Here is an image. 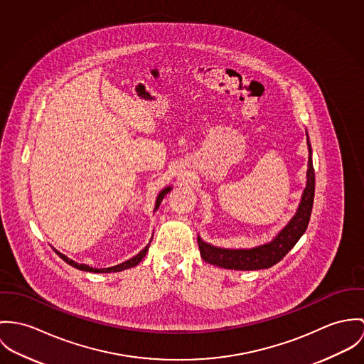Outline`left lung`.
I'll list each match as a JSON object with an SVG mask.
<instances>
[{"label":"left lung","instance_id":"8db88e82","mask_svg":"<svg viewBox=\"0 0 364 364\" xmlns=\"http://www.w3.org/2000/svg\"><path fill=\"white\" fill-rule=\"evenodd\" d=\"M307 135V148H309V163H307V181L306 188L301 194V200L299 202L297 210L293 218L287 222V225L269 242L252 247V248H222L203 242L198 236L200 252L203 261L236 271H255L271 268L278 264L283 257L294 247V244L300 240L304 235L314 202L316 191V176L313 167V151L311 144Z\"/></svg>","mask_w":364,"mask_h":364}]
</instances>
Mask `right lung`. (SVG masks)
I'll list each match as a JSON object with an SVG mask.
<instances>
[{
  "instance_id": "1",
  "label": "right lung",
  "mask_w": 364,
  "mask_h": 364,
  "mask_svg": "<svg viewBox=\"0 0 364 364\" xmlns=\"http://www.w3.org/2000/svg\"><path fill=\"white\" fill-rule=\"evenodd\" d=\"M170 190H171V187H170V186H168V187H164L162 191L158 194V198H156V202H155L154 212H156V210H158V208H159V205H161V202H162L163 197H164ZM151 242H152V239H151ZM151 242H148V244H146V247H145V248H142V250H141L135 257H132V258H129V259L124 261V262L119 264V265L110 267V268H92V267H89V265H86V264H78V262L73 261L71 258H68L67 255H64V254H61L60 251H57L55 248H53V250L55 251V254H57L60 258H63L67 264H70L71 267H74V268H77V269L86 271V272H95V274H110V272H122L124 269H128V268H132V267L138 265V264L142 261V258L146 255V252H148V250H149V245H151Z\"/></svg>"
}]
</instances>
